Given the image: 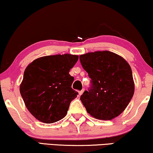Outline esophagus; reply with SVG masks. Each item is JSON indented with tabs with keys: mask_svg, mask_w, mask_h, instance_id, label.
Segmentation results:
<instances>
[{
	"mask_svg": "<svg viewBox=\"0 0 153 153\" xmlns=\"http://www.w3.org/2000/svg\"><path fill=\"white\" fill-rule=\"evenodd\" d=\"M84 91H85V89H82L81 90V91H79L78 92V93H79V96H81L82 94H83V92H84Z\"/></svg>",
	"mask_w": 153,
	"mask_h": 153,
	"instance_id": "obj_1",
	"label": "esophagus"
}]
</instances>
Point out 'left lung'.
I'll list each match as a JSON object with an SVG mask.
<instances>
[{
    "label": "left lung",
    "instance_id": "left-lung-1",
    "mask_svg": "<svg viewBox=\"0 0 153 153\" xmlns=\"http://www.w3.org/2000/svg\"><path fill=\"white\" fill-rule=\"evenodd\" d=\"M91 85L80 96L87 111L97 119L111 120L125 110L134 91L130 65L110 51H96L79 56Z\"/></svg>",
    "mask_w": 153,
    "mask_h": 153
}]
</instances>
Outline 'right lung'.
Masks as SVG:
<instances>
[{"mask_svg":"<svg viewBox=\"0 0 153 153\" xmlns=\"http://www.w3.org/2000/svg\"><path fill=\"white\" fill-rule=\"evenodd\" d=\"M78 59L70 54L38 58L25 68L20 93L28 111L45 123L61 120L70 103L77 97L72 89L74 77L69 74Z\"/></svg>","mask_w":153,"mask_h":153,"instance_id":"right-lung-1","label":"right lung"}]
</instances>
